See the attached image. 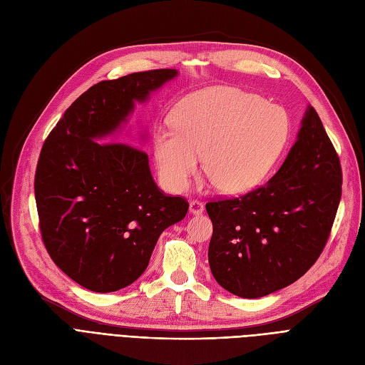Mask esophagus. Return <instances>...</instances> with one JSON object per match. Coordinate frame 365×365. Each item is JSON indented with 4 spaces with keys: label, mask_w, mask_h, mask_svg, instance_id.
Here are the masks:
<instances>
[{
    "label": "esophagus",
    "mask_w": 365,
    "mask_h": 365,
    "mask_svg": "<svg viewBox=\"0 0 365 365\" xmlns=\"http://www.w3.org/2000/svg\"><path fill=\"white\" fill-rule=\"evenodd\" d=\"M204 208H205V205H204V202H200V200H197V199L190 200V212H192V215H200V212L204 211Z\"/></svg>",
    "instance_id": "esophagus-1"
}]
</instances>
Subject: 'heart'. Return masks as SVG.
Masks as SVG:
<instances>
[{
	"label": "heart",
	"instance_id": "heart-1",
	"mask_svg": "<svg viewBox=\"0 0 365 365\" xmlns=\"http://www.w3.org/2000/svg\"><path fill=\"white\" fill-rule=\"evenodd\" d=\"M173 128L158 130L155 161L172 192L190 184L202 155V170L222 193L242 195L262 182L288 139L287 113L259 95L212 87L185 98Z\"/></svg>",
	"mask_w": 365,
	"mask_h": 365
}]
</instances>
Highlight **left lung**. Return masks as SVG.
Here are the masks:
<instances>
[{"label": "left lung", "mask_w": 365, "mask_h": 365, "mask_svg": "<svg viewBox=\"0 0 365 365\" xmlns=\"http://www.w3.org/2000/svg\"><path fill=\"white\" fill-rule=\"evenodd\" d=\"M340 158L314 107L266 185L205 208L212 222L208 262L230 293L257 299L304 276L323 252L341 199Z\"/></svg>", "instance_id": "8db88e82"}]
</instances>
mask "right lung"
I'll return each mask as SVG.
<instances>
[{
    "label": "right lung",
    "instance_id": "obj_1",
    "mask_svg": "<svg viewBox=\"0 0 365 365\" xmlns=\"http://www.w3.org/2000/svg\"><path fill=\"white\" fill-rule=\"evenodd\" d=\"M177 69L134 72L87 89L45 139L34 175L42 242L56 266L96 293L118 292L146 270L160 234L188 202L157 187L145 150L111 134Z\"/></svg>",
    "mask_w": 365,
    "mask_h": 365
}]
</instances>
